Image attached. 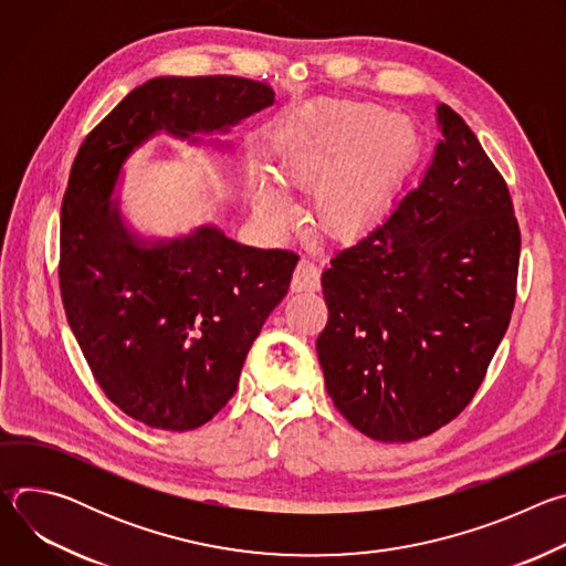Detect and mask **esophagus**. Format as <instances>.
I'll return each mask as SVG.
<instances>
[{
    "instance_id": "34e87169",
    "label": "esophagus",
    "mask_w": 566,
    "mask_h": 566,
    "mask_svg": "<svg viewBox=\"0 0 566 566\" xmlns=\"http://www.w3.org/2000/svg\"><path fill=\"white\" fill-rule=\"evenodd\" d=\"M319 289V269L302 258L295 273H293V280H291V291L300 293V291H317Z\"/></svg>"
}]
</instances>
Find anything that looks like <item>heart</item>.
<instances>
[{
  "label": "heart",
  "instance_id": "obj_1",
  "mask_svg": "<svg viewBox=\"0 0 566 566\" xmlns=\"http://www.w3.org/2000/svg\"><path fill=\"white\" fill-rule=\"evenodd\" d=\"M419 154V132L406 116L371 103H336L293 118L277 138L275 179L295 190L317 182L311 217L334 239L367 230L389 206ZM262 226L289 228L293 208L271 188H253Z\"/></svg>",
  "mask_w": 566,
  "mask_h": 566
}]
</instances>
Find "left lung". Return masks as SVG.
Wrapping results in <instances>:
<instances>
[{"label": "left lung", "mask_w": 566, "mask_h": 566, "mask_svg": "<svg viewBox=\"0 0 566 566\" xmlns=\"http://www.w3.org/2000/svg\"><path fill=\"white\" fill-rule=\"evenodd\" d=\"M437 116L421 184L322 273L327 391L382 443L417 441L465 410L515 306L522 237L509 186L454 109Z\"/></svg>", "instance_id": "1"}]
</instances>
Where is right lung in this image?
Masks as SVG:
<instances>
[{
  "label": "right lung",
  "instance_id": "obj_1",
  "mask_svg": "<svg viewBox=\"0 0 566 566\" xmlns=\"http://www.w3.org/2000/svg\"><path fill=\"white\" fill-rule=\"evenodd\" d=\"M273 101L251 77H154L75 154L60 210L64 313L105 396L149 428L188 432L226 406L300 258L241 247L212 226L143 244L109 197L125 158L156 132H226Z\"/></svg>",
  "mask_w": 566,
  "mask_h": 566
}]
</instances>
